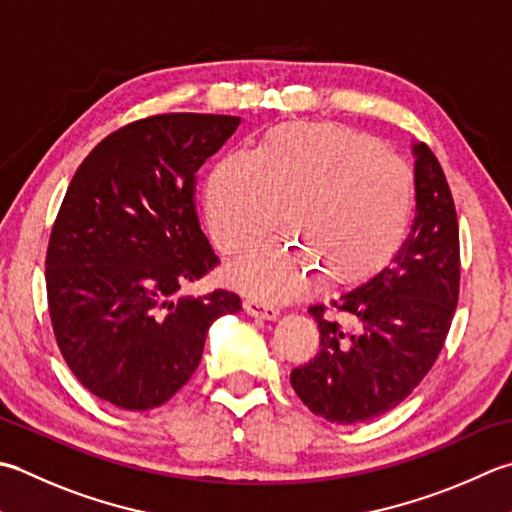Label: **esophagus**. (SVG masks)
<instances>
[{
  "label": "esophagus",
  "instance_id": "1",
  "mask_svg": "<svg viewBox=\"0 0 512 512\" xmlns=\"http://www.w3.org/2000/svg\"><path fill=\"white\" fill-rule=\"evenodd\" d=\"M244 310L250 317H259V319H277L279 317V308L273 304L262 302V299H246Z\"/></svg>",
  "mask_w": 512,
  "mask_h": 512
}]
</instances>
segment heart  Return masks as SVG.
I'll return each mask as SVG.
<instances>
[{
  "instance_id": "obj_1",
  "label": "heart",
  "mask_w": 512,
  "mask_h": 512,
  "mask_svg": "<svg viewBox=\"0 0 512 512\" xmlns=\"http://www.w3.org/2000/svg\"><path fill=\"white\" fill-rule=\"evenodd\" d=\"M279 208L302 246L262 244L228 270L230 282L266 302L302 293L310 262L328 286L357 284L386 264L413 213V177L402 159L355 130L282 124L253 153H226L204 188L208 233L224 255L270 233Z\"/></svg>"
}]
</instances>
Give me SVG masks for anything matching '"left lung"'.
<instances>
[{"label": "left lung", "instance_id": "obj_1", "mask_svg": "<svg viewBox=\"0 0 512 512\" xmlns=\"http://www.w3.org/2000/svg\"><path fill=\"white\" fill-rule=\"evenodd\" d=\"M415 219L393 262L333 302L310 306L319 353L290 373L299 399L333 424H362L413 393L444 348L459 297V226L437 157L413 144ZM345 317L339 323L336 313Z\"/></svg>", "mask_w": 512, "mask_h": 512}]
</instances>
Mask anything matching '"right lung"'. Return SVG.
Here are the masks:
<instances>
[{
	"mask_svg": "<svg viewBox=\"0 0 512 512\" xmlns=\"http://www.w3.org/2000/svg\"><path fill=\"white\" fill-rule=\"evenodd\" d=\"M242 119L173 113L102 139L77 168L46 253L57 346L79 382L124 410L166 404L202 362L228 290L182 295L219 259L199 228L195 173Z\"/></svg>",
	"mask_w": 512,
	"mask_h": 512,
	"instance_id": "add662e5",
	"label": "right lung"
}]
</instances>
